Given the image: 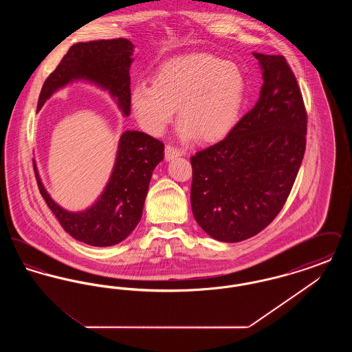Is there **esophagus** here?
I'll return each instance as SVG.
<instances>
[{"label": "esophagus", "instance_id": "esophagus-1", "mask_svg": "<svg viewBox=\"0 0 352 352\" xmlns=\"http://www.w3.org/2000/svg\"><path fill=\"white\" fill-rule=\"evenodd\" d=\"M184 151L177 149V148H174V146L168 145V146L165 148V160H166V161H171V160H174V158H177V157H181V155H184Z\"/></svg>", "mask_w": 352, "mask_h": 352}]
</instances>
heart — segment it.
Segmentation results:
<instances>
[{
	"label": "heart",
	"instance_id": "1",
	"mask_svg": "<svg viewBox=\"0 0 352 352\" xmlns=\"http://www.w3.org/2000/svg\"><path fill=\"white\" fill-rule=\"evenodd\" d=\"M245 95L241 71L210 54L170 59L157 69L153 84L137 83L131 105L141 128L161 135L178 107V135L215 142L234 129Z\"/></svg>",
	"mask_w": 352,
	"mask_h": 352
}]
</instances>
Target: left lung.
<instances>
[{
	"label": "left lung",
	"instance_id": "1",
	"mask_svg": "<svg viewBox=\"0 0 352 352\" xmlns=\"http://www.w3.org/2000/svg\"><path fill=\"white\" fill-rule=\"evenodd\" d=\"M260 98L228 135L191 157V208L201 230L224 243L268 227L287 199L306 146L301 89L283 55L252 52Z\"/></svg>",
	"mask_w": 352,
	"mask_h": 352
}]
</instances>
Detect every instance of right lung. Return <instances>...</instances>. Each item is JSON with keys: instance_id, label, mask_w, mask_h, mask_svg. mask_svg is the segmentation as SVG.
Returning <instances> with one entry per match:
<instances>
[{"instance_id": "add662e5", "label": "right lung", "mask_w": 352, "mask_h": 352, "mask_svg": "<svg viewBox=\"0 0 352 352\" xmlns=\"http://www.w3.org/2000/svg\"><path fill=\"white\" fill-rule=\"evenodd\" d=\"M134 46L126 38L80 42L69 47L42 87L36 112L59 89L75 82L107 92L124 118L131 115V76ZM161 141L138 131L118 140L115 165L99 198L82 211H68L51 198L33 160L38 188L63 230L94 247H111L125 240L141 220L155 166L164 160Z\"/></svg>"}]
</instances>
